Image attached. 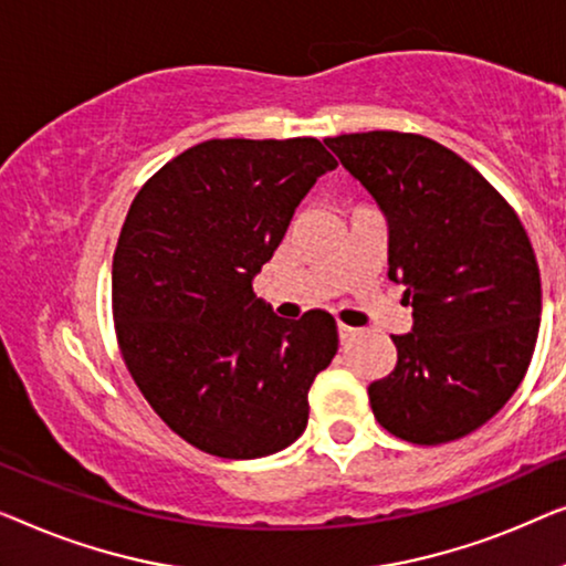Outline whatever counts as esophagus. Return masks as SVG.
<instances>
[{
	"label": "esophagus",
	"mask_w": 566,
	"mask_h": 566,
	"mask_svg": "<svg viewBox=\"0 0 566 566\" xmlns=\"http://www.w3.org/2000/svg\"><path fill=\"white\" fill-rule=\"evenodd\" d=\"M356 333H359V331L348 328V325H344V323L338 325V338H340V340H352V338L356 336Z\"/></svg>",
	"instance_id": "esophagus-1"
}]
</instances>
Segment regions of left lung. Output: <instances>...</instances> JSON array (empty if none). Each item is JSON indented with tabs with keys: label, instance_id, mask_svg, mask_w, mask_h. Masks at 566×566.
Masks as SVG:
<instances>
[{
	"label": "left lung",
	"instance_id": "1",
	"mask_svg": "<svg viewBox=\"0 0 566 566\" xmlns=\"http://www.w3.org/2000/svg\"><path fill=\"white\" fill-rule=\"evenodd\" d=\"M387 220V276L405 286L412 328L369 405L397 439L436 446L476 431L525 377L541 280L518 214L464 158L423 135L325 138Z\"/></svg>",
	"mask_w": 566,
	"mask_h": 566
}]
</instances>
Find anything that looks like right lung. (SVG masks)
<instances>
[{
  "label": "right lung",
  "mask_w": 566,
  "mask_h": 566,
  "mask_svg": "<svg viewBox=\"0 0 566 566\" xmlns=\"http://www.w3.org/2000/svg\"><path fill=\"white\" fill-rule=\"evenodd\" d=\"M336 158L315 138L205 140L146 181L113 261L127 371L197 449L261 459L307 428V392L338 352L333 315H274L253 280Z\"/></svg>",
  "instance_id": "1"
}]
</instances>
